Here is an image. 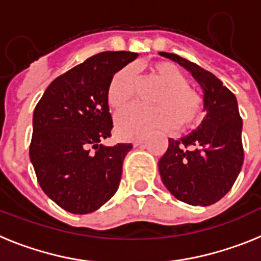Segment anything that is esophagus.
<instances>
[{
  "label": "esophagus",
  "mask_w": 261,
  "mask_h": 261,
  "mask_svg": "<svg viewBox=\"0 0 261 261\" xmlns=\"http://www.w3.org/2000/svg\"><path fill=\"white\" fill-rule=\"evenodd\" d=\"M142 142H144V138L138 137V138H135V140H133L132 144H133V146H138V145H141Z\"/></svg>",
  "instance_id": "34e87169"
}]
</instances>
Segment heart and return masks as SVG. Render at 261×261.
I'll use <instances>...</instances> for the list:
<instances>
[{"mask_svg": "<svg viewBox=\"0 0 261 261\" xmlns=\"http://www.w3.org/2000/svg\"><path fill=\"white\" fill-rule=\"evenodd\" d=\"M154 81L162 85L154 103L156 107L132 106L116 116L117 132L123 137H140L154 129L171 128L177 121L181 128L195 125L201 117L202 100L191 89L183 71L168 61L149 65ZM138 78L132 66H124L111 78L107 87L108 105L121 110L132 102L137 93Z\"/></svg>", "mask_w": 261, "mask_h": 261, "instance_id": "b5f03b06", "label": "heart"}]
</instances>
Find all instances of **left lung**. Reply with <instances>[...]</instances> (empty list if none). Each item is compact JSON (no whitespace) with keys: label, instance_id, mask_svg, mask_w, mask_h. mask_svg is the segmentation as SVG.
I'll return each mask as SVG.
<instances>
[{"label":"left lung","instance_id":"left-lung-1","mask_svg":"<svg viewBox=\"0 0 261 261\" xmlns=\"http://www.w3.org/2000/svg\"><path fill=\"white\" fill-rule=\"evenodd\" d=\"M193 75L204 93V120L190 135L174 140L159 159L165 187L177 200L208 206L231 190L243 165L242 117L234 94L211 71L177 56L159 52Z\"/></svg>","mask_w":261,"mask_h":261}]
</instances>
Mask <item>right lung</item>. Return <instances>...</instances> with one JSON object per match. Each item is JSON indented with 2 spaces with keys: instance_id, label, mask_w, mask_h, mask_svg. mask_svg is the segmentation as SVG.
<instances>
[{
  "instance_id": "1",
  "label": "right lung",
  "mask_w": 261,
  "mask_h": 261,
  "mask_svg": "<svg viewBox=\"0 0 261 261\" xmlns=\"http://www.w3.org/2000/svg\"><path fill=\"white\" fill-rule=\"evenodd\" d=\"M135 52H102L57 77L32 117L30 159L41 190L64 211H98L119 188L132 144L106 146L114 128L107 87Z\"/></svg>"
}]
</instances>
